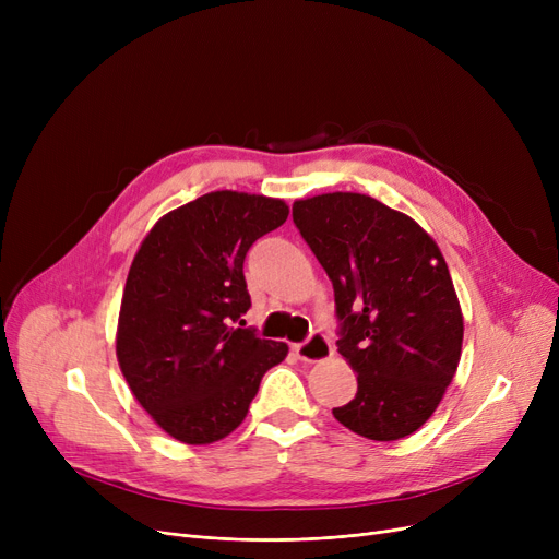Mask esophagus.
I'll use <instances>...</instances> for the list:
<instances>
[{"instance_id":"1","label":"esophagus","mask_w":559,"mask_h":559,"mask_svg":"<svg viewBox=\"0 0 559 559\" xmlns=\"http://www.w3.org/2000/svg\"><path fill=\"white\" fill-rule=\"evenodd\" d=\"M295 350H297L299 360H304V362H321L329 356H333L331 340L324 333H312L306 342L297 344Z\"/></svg>"}]
</instances>
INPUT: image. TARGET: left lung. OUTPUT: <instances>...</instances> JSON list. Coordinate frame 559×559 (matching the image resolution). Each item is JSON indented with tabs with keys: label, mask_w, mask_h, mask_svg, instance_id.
<instances>
[{
	"label": "left lung",
	"mask_w": 559,
	"mask_h": 559,
	"mask_svg": "<svg viewBox=\"0 0 559 559\" xmlns=\"http://www.w3.org/2000/svg\"><path fill=\"white\" fill-rule=\"evenodd\" d=\"M292 219L333 283L337 350L358 373L335 419L376 442L413 435L442 401L462 350L442 251L413 217L358 192L299 199Z\"/></svg>",
	"instance_id": "1"
}]
</instances>
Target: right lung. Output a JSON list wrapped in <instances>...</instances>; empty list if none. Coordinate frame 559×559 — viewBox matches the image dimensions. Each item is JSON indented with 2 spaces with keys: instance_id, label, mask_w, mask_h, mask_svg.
<instances>
[{
  "instance_id": "1",
  "label": "right lung",
  "mask_w": 559,
  "mask_h": 559,
  "mask_svg": "<svg viewBox=\"0 0 559 559\" xmlns=\"http://www.w3.org/2000/svg\"><path fill=\"white\" fill-rule=\"evenodd\" d=\"M289 215L281 199L217 190L160 217L129 270L117 362L138 403L183 444L238 428L287 344L242 329L245 258Z\"/></svg>"
}]
</instances>
